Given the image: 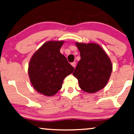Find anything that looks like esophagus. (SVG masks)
Instances as JSON below:
<instances>
[{
  "mask_svg": "<svg viewBox=\"0 0 134 134\" xmlns=\"http://www.w3.org/2000/svg\"><path fill=\"white\" fill-rule=\"evenodd\" d=\"M71 65H72L73 66V67H74V68H75V66H76V63H75V62H72V64H71Z\"/></svg>",
  "mask_w": 134,
  "mask_h": 134,
  "instance_id": "34e87169",
  "label": "esophagus"
}]
</instances>
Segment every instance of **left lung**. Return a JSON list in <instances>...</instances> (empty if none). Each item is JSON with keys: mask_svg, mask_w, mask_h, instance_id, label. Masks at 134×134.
<instances>
[{"mask_svg": "<svg viewBox=\"0 0 134 134\" xmlns=\"http://www.w3.org/2000/svg\"><path fill=\"white\" fill-rule=\"evenodd\" d=\"M75 45L81 59L73 75L79 80L80 88L88 93L101 90L106 87L112 73L111 59L98 44L75 42Z\"/></svg>", "mask_w": 134, "mask_h": 134, "instance_id": "obj_1", "label": "left lung"}]
</instances>
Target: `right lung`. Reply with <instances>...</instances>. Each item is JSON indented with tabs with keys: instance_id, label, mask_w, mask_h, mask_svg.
Segmentation results:
<instances>
[{
	"instance_id": "1",
	"label": "right lung",
	"mask_w": 134,
	"mask_h": 134,
	"mask_svg": "<svg viewBox=\"0 0 134 134\" xmlns=\"http://www.w3.org/2000/svg\"><path fill=\"white\" fill-rule=\"evenodd\" d=\"M64 41H48L36 51L30 59L28 72L35 90L52 96L61 89L63 81L74 68L60 52Z\"/></svg>"
}]
</instances>
